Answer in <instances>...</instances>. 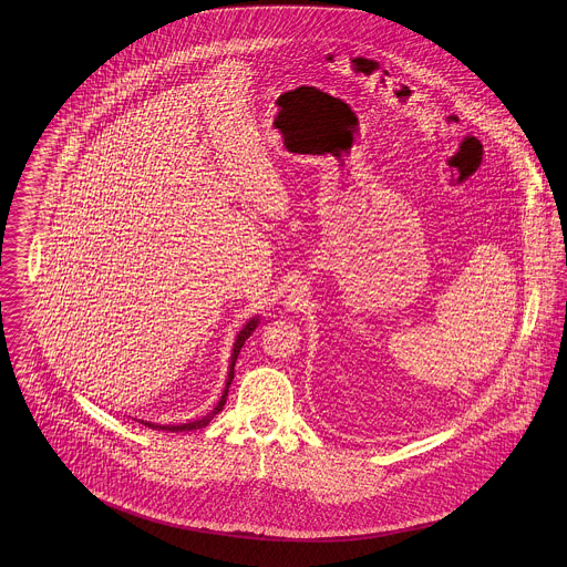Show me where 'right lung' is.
<instances>
[{"mask_svg":"<svg viewBox=\"0 0 567 567\" xmlns=\"http://www.w3.org/2000/svg\"><path fill=\"white\" fill-rule=\"evenodd\" d=\"M257 324H259V317H252L248 323L244 324L243 329L238 331V336H236V342H234V351H231V359H229V372H227V382H225V389H223V395H220V400H218V404L215 405V410L210 412V414H206V416H202V419H197V421H190V423H183V425H157V423H151V421H140V423H144V425H148L151 430H165V432H193V430H199V427H206L213 419H215V414H218L220 410H223V405L227 402V391H229V384H231V380H234V368H236V359H238V354L243 351L244 342L250 338V333L257 329Z\"/></svg>","mask_w":567,"mask_h":567,"instance_id":"obj_1","label":"right lung"}]
</instances>
